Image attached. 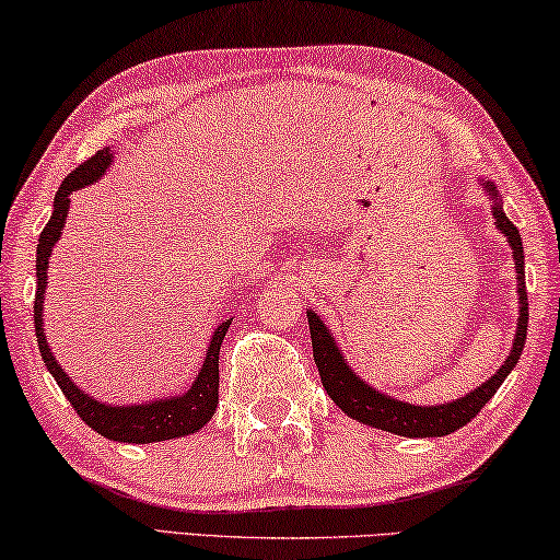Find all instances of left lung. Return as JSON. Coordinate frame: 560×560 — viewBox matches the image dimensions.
Returning <instances> with one entry per match:
<instances>
[{
  "label": "left lung",
  "mask_w": 560,
  "mask_h": 560,
  "mask_svg": "<svg viewBox=\"0 0 560 560\" xmlns=\"http://www.w3.org/2000/svg\"><path fill=\"white\" fill-rule=\"evenodd\" d=\"M487 190H490L494 198V187L485 183ZM494 220H498V228L508 235V243L513 246L515 256V271H517V294H520V319H517V335L513 342V350L505 360L498 373H494L490 381L479 385L477 390H471L469 396H464L454 404L446 406H411L404 404V400L388 398L383 393H377L360 381V377L348 368V362L342 360L340 350L329 335V329L322 325V319L314 312H306V319H310V332H312V350H314V362L319 368L322 385H325L327 396L335 400L337 406L342 408L345 413L352 416L355 421L368 423V427L390 431V434L398 436H446L452 431L467 427V423L475 419V416L482 411L487 400H490L510 370L517 365L520 352L525 348V335H527V291H525V258H523V241H520V231L513 225L505 212H502L500 202H494Z\"/></svg>",
  "instance_id": "obj_1"
}]
</instances>
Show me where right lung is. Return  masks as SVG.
Masks as SVG:
<instances>
[{
  "mask_svg": "<svg viewBox=\"0 0 560 560\" xmlns=\"http://www.w3.org/2000/svg\"><path fill=\"white\" fill-rule=\"evenodd\" d=\"M112 164V149H101L85 160L83 164L70 172L62 179L58 195H55L52 215L47 220V225L40 233V243H37V289H35V335L37 345H40L43 360L55 383L60 385L62 396L70 400V406L75 408V413L89 423L93 431H98L101 436L112 441H126V444H152V441H167L175 436L195 434L210 421V416L215 413L218 406V385H220V370H218V355H220V342L231 327V322H223L212 335L208 358L202 362V370L198 373V381L192 383V388L179 398L167 400H152L144 406H106L98 404L96 398H91L89 393H83L70 377L62 373V368L55 362L50 345L45 340L43 329V296L47 287V258L52 254V246L60 238L62 225H66L70 192L81 190L83 185L96 183L101 172H106Z\"/></svg>",
  "mask_w": 560,
  "mask_h": 560,
  "instance_id": "right-lung-1",
  "label": "right lung"
}]
</instances>
